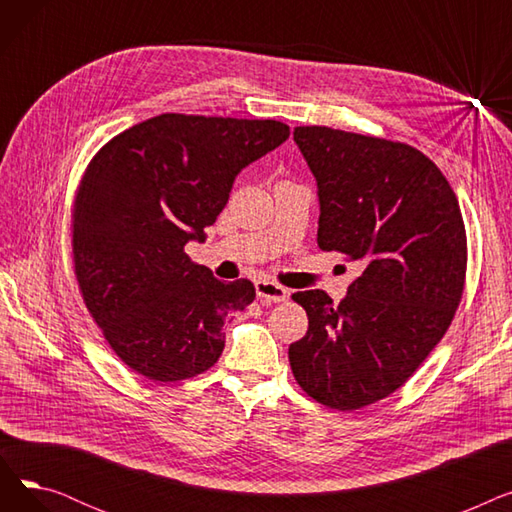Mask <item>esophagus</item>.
I'll list each match as a JSON object with an SVG mask.
<instances>
[{"instance_id": "34e87169", "label": "esophagus", "mask_w": 512, "mask_h": 512, "mask_svg": "<svg viewBox=\"0 0 512 512\" xmlns=\"http://www.w3.org/2000/svg\"><path fill=\"white\" fill-rule=\"evenodd\" d=\"M255 292H257V297L265 303H282L288 297V290L284 286L274 284L270 280L255 282Z\"/></svg>"}]
</instances>
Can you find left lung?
<instances>
[{
	"mask_svg": "<svg viewBox=\"0 0 512 512\" xmlns=\"http://www.w3.org/2000/svg\"><path fill=\"white\" fill-rule=\"evenodd\" d=\"M317 182V245L361 265L338 305L294 292L309 317L288 359L321 405L355 411L405 384L446 334L463 297L467 234L459 201L411 145L328 126H297Z\"/></svg>",
	"mask_w": 512,
	"mask_h": 512,
	"instance_id": "1",
	"label": "left lung"
}]
</instances>
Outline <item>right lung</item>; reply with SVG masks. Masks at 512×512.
Returning <instances> with one entry per match:
<instances>
[{
  "label": "right lung",
  "mask_w": 512,
  "mask_h": 512,
  "mask_svg": "<svg viewBox=\"0 0 512 512\" xmlns=\"http://www.w3.org/2000/svg\"><path fill=\"white\" fill-rule=\"evenodd\" d=\"M288 134L276 120L161 114L91 159L72 209L74 274L105 340L147 380L207 371L226 317L253 303L249 280H215L184 245L205 240L238 172Z\"/></svg>",
  "instance_id": "right-lung-1"
}]
</instances>
